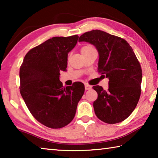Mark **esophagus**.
<instances>
[{"label":"esophagus","mask_w":158,"mask_h":158,"mask_svg":"<svg viewBox=\"0 0 158 158\" xmlns=\"http://www.w3.org/2000/svg\"><path fill=\"white\" fill-rule=\"evenodd\" d=\"M91 86H90V85H89V84H85V89L86 90H90L91 89Z\"/></svg>","instance_id":"obj_1"}]
</instances>
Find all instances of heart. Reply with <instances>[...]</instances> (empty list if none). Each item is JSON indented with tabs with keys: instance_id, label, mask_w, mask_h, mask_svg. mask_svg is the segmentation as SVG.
Listing matches in <instances>:
<instances>
[{
	"instance_id": "b5f03b06",
	"label": "heart",
	"mask_w": 158,
	"mask_h": 158,
	"mask_svg": "<svg viewBox=\"0 0 158 158\" xmlns=\"http://www.w3.org/2000/svg\"><path fill=\"white\" fill-rule=\"evenodd\" d=\"M93 49H94V48H93V47L91 46V45H89V44L84 45V46H83L81 48V53H82V55L85 54V53L90 52V51Z\"/></svg>"
}]
</instances>
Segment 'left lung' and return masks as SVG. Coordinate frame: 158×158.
I'll return each mask as SVG.
<instances>
[{"instance_id": "8db88e82", "label": "left lung", "mask_w": 158, "mask_h": 158, "mask_svg": "<svg viewBox=\"0 0 158 158\" xmlns=\"http://www.w3.org/2000/svg\"><path fill=\"white\" fill-rule=\"evenodd\" d=\"M79 42L94 45L99 53L98 73L109 79V89L100 85L93 102L95 115L102 121L115 124L132 113L139 100L142 70L132 48L124 39L105 31L93 30L79 37Z\"/></svg>"}]
</instances>
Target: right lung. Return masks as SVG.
Returning a JSON list of instances; mask_svg holds the SVG:
<instances>
[{
	"mask_svg": "<svg viewBox=\"0 0 158 158\" xmlns=\"http://www.w3.org/2000/svg\"><path fill=\"white\" fill-rule=\"evenodd\" d=\"M79 36L54 37L31 49L20 67V93L37 121L58 129L73 121L84 93L83 83L63 87L60 72L66 71L68 53Z\"/></svg>",
	"mask_w": 158,
	"mask_h": 158,
	"instance_id": "obj_1",
	"label": "right lung"
}]
</instances>
